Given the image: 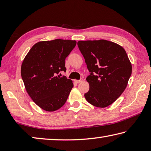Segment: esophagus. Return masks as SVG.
<instances>
[{
  "label": "esophagus",
  "instance_id": "34e87169",
  "mask_svg": "<svg viewBox=\"0 0 151 151\" xmlns=\"http://www.w3.org/2000/svg\"><path fill=\"white\" fill-rule=\"evenodd\" d=\"M83 81V78H81L80 80H75V83H81L82 81Z\"/></svg>",
  "mask_w": 151,
  "mask_h": 151
}]
</instances>
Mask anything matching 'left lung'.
<instances>
[{
	"label": "left lung",
	"mask_w": 151,
	"mask_h": 151,
	"mask_svg": "<svg viewBox=\"0 0 151 151\" xmlns=\"http://www.w3.org/2000/svg\"><path fill=\"white\" fill-rule=\"evenodd\" d=\"M78 47L91 75L86 77L89 90L86 100L104 108L113 103L126 88L132 65L121 46L106 40H80Z\"/></svg>",
	"instance_id": "8db88e82"
}]
</instances>
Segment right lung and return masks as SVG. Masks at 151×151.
I'll use <instances>...</instances> for the list:
<instances>
[{"instance_id":"right-lung-1","label":"right lung","mask_w":151,"mask_h":151,"mask_svg":"<svg viewBox=\"0 0 151 151\" xmlns=\"http://www.w3.org/2000/svg\"><path fill=\"white\" fill-rule=\"evenodd\" d=\"M75 40L55 39L36 43L21 65L27 92L40 108L52 112L65 104L73 87L72 80L57 76L66 71L65 59L75 47Z\"/></svg>"}]
</instances>
